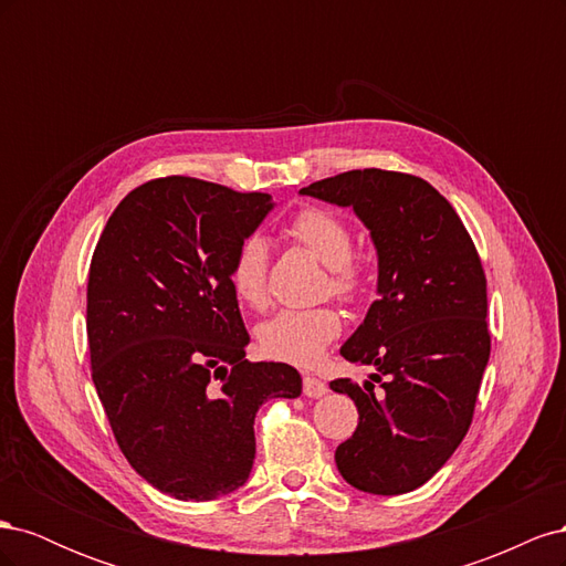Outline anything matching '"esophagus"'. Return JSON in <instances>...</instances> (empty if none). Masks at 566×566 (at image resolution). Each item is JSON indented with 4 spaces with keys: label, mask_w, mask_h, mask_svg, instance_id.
<instances>
[{
    "label": "esophagus",
    "mask_w": 566,
    "mask_h": 566,
    "mask_svg": "<svg viewBox=\"0 0 566 566\" xmlns=\"http://www.w3.org/2000/svg\"><path fill=\"white\" fill-rule=\"evenodd\" d=\"M302 389H304V394H306V397H310V399H318V397H323L325 391H328V385H325V382L318 380V378H314V375H304Z\"/></svg>",
    "instance_id": "1"
}]
</instances>
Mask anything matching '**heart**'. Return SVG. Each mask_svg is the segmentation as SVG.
Returning a JSON list of instances; mask_svg holds the SVG:
<instances>
[{
	"label": "heart",
	"instance_id": "1",
	"mask_svg": "<svg viewBox=\"0 0 566 566\" xmlns=\"http://www.w3.org/2000/svg\"><path fill=\"white\" fill-rule=\"evenodd\" d=\"M290 235L325 264L321 295H333L342 302H356L366 295L368 276L361 262L352 256V227L333 210L304 208L290 221ZM266 264L269 248L262 235H248L238 243L229 264V285L233 295L252 310L266 306ZM342 333V316L331 304L312 310H283L262 323L256 339L264 356L293 366H314L323 352Z\"/></svg>",
	"mask_w": 566,
	"mask_h": 566
}]
</instances>
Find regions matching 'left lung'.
Here are the masks:
<instances>
[{
    "label": "left lung",
    "instance_id": "8db88e82",
    "mask_svg": "<svg viewBox=\"0 0 566 566\" xmlns=\"http://www.w3.org/2000/svg\"><path fill=\"white\" fill-rule=\"evenodd\" d=\"M352 208L378 250V300L339 354L373 373L331 382L358 424L335 451L366 493L422 486L465 439L489 364L486 276L460 217L434 186L389 169H352L300 191Z\"/></svg>",
    "mask_w": 566,
    "mask_h": 566
}]
</instances>
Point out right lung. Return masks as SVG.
I'll return each instance as SVG.
<instances>
[{"instance_id": "add662e5", "label": "right lung", "mask_w": 566, "mask_h": 566, "mask_svg": "<svg viewBox=\"0 0 566 566\" xmlns=\"http://www.w3.org/2000/svg\"><path fill=\"white\" fill-rule=\"evenodd\" d=\"M271 208L269 193L153 179L117 205L92 256L96 394L129 465L177 501L243 486L256 410L302 394L293 366L248 361L250 335L229 285L238 243Z\"/></svg>"}]
</instances>
